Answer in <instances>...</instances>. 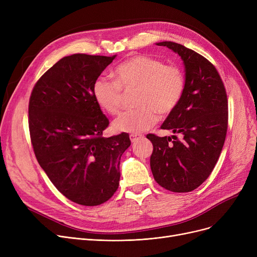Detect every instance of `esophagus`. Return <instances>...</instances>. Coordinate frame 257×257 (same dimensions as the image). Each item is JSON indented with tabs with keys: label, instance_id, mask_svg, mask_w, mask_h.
<instances>
[{
	"label": "esophagus",
	"instance_id": "34e87169",
	"mask_svg": "<svg viewBox=\"0 0 257 257\" xmlns=\"http://www.w3.org/2000/svg\"><path fill=\"white\" fill-rule=\"evenodd\" d=\"M130 141L132 142V143H136L139 139H141L142 138V136L141 134H130Z\"/></svg>",
	"mask_w": 257,
	"mask_h": 257
}]
</instances>
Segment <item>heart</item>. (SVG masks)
Returning a JSON list of instances; mask_svg holds the SVG:
<instances>
[{
    "label": "heart",
    "mask_w": 257,
    "mask_h": 257,
    "mask_svg": "<svg viewBox=\"0 0 257 257\" xmlns=\"http://www.w3.org/2000/svg\"><path fill=\"white\" fill-rule=\"evenodd\" d=\"M115 81L101 76L94 80L92 94L97 104L109 114H116L121 106V89L138 88L133 110L119 114L113 121L116 131L140 133L151 128L158 118L169 115L179 104L185 88L180 67L166 65L148 55H134L120 62L114 70Z\"/></svg>",
    "instance_id": "obj_1"
}]
</instances>
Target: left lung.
<instances>
[{"label": "left lung", "instance_id": "obj_1", "mask_svg": "<svg viewBox=\"0 0 257 257\" xmlns=\"http://www.w3.org/2000/svg\"><path fill=\"white\" fill-rule=\"evenodd\" d=\"M156 45L181 57L185 88L179 104L160 127L180 134V139L147 136L153 144L151 171L166 190L192 192L208 178L222 152L228 125L226 89L214 65L197 52L172 42Z\"/></svg>", "mask_w": 257, "mask_h": 257}]
</instances>
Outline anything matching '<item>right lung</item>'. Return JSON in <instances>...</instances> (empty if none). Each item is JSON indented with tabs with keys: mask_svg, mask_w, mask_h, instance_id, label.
I'll list each match as a JSON object with an SVG mask.
<instances>
[{
	"mask_svg": "<svg viewBox=\"0 0 257 257\" xmlns=\"http://www.w3.org/2000/svg\"><path fill=\"white\" fill-rule=\"evenodd\" d=\"M116 55L74 54L61 58L33 87L29 130L34 154L51 182L67 199L100 205L116 192L120 156L129 134L103 138L109 120L92 84Z\"/></svg>",
	"mask_w": 257,
	"mask_h": 257,
	"instance_id": "1",
	"label": "right lung"
}]
</instances>
